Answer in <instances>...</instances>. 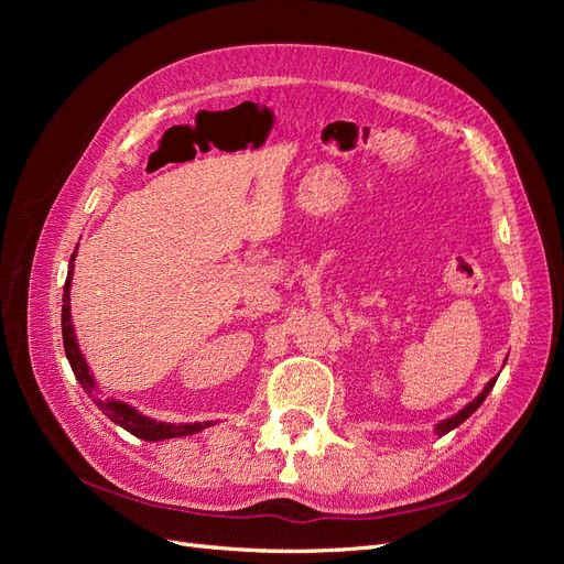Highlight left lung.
<instances>
[{"label": "left lung", "instance_id": "8db88e82", "mask_svg": "<svg viewBox=\"0 0 564 564\" xmlns=\"http://www.w3.org/2000/svg\"><path fill=\"white\" fill-rule=\"evenodd\" d=\"M494 383H497V379H491L487 386H485V390L480 392V395H477L468 406H464V409H460V412L456 414V416H452V419H447V421H442V423H437V435H445V433H449V431H454L456 429V425H460V423H464L473 412H475V409L477 406H480L482 402H485V398L489 395V390L494 388Z\"/></svg>", "mask_w": 564, "mask_h": 564}]
</instances>
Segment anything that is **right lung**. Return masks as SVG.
Returning <instances> with one entry per match:
<instances>
[{
  "label": "right lung",
  "instance_id": "add662e5",
  "mask_svg": "<svg viewBox=\"0 0 564 564\" xmlns=\"http://www.w3.org/2000/svg\"><path fill=\"white\" fill-rule=\"evenodd\" d=\"M77 253V251H75ZM75 253L70 256V272H67V280L63 286V315H61V327H63V348L67 360H70V367L75 371V379L82 383V388L89 392H94V377L89 373L87 362H84V357L77 348V340H75V329H73V319H70V278H73V261H75ZM91 400L104 409V414L110 416L117 425H122L124 431H129L131 435L141 437V440H150V442H158V440H169V437H183V435H195L199 431L207 429L212 425L209 421L204 423H185V425H174V423H162V421H152L143 414L135 412L129 404L124 402H117V400H106L100 402L91 395Z\"/></svg>",
  "mask_w": 564,
  "mask_h": 564
}]
</instances>
